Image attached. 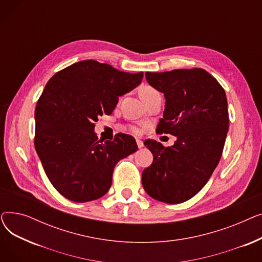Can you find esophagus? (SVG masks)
Segmentation results:
<instances>
[{
	"mask_svg": "<svg viewBox=\"0 0 262 262\" xmlns=\"http://www.w3.org/2000/svg\"><path fill=\"white\" fill-rule=\"evenodd\" d=\"M136 141H137V145H138V147H139V148L143 147V141H142V140H140V139H137Z\"/></svg>",
	"mask_w": 262,
	"mask_h": 262,
	"instance_id": "1",
	"label": "esophagus"
}]
</instances>
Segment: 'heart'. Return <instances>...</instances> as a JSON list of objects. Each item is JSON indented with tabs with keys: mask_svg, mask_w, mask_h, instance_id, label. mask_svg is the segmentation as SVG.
<instances>
[{
	"mask_svg": "<svg viewBox=\"0 0 262 262\" xmlns=\"http://www.w3.org/2000/svg\"><path fill=\"white\" fill-rule=\"evenodd\" d=\"M156 91H157V90H155V89L152 88V87H144V88L141 90V92H140V96H141V95H144V94H148V93H153V92H156ZM132 129H133L134 133H138V128H137V127H133Z\"/></svg>",
	"mask_w": 262,
	"mask_h": 262,
	"instance_id": "heart-1",
	"label": "heart"
}]
</instances>
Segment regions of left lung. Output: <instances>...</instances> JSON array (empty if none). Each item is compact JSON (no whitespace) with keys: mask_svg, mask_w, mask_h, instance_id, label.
<instances>
[{"mask_svg":"<svg viewBox=\"0 0 262 262\" xmlns=\"http://www.w3.org/2000/svg\"><path fill=\"white\" fill-rule=\"evenodd\" d=\"M148 84L166 99L156 133L176 137L172 146L147 139L153 163L142 172L146 193L167 204L193 198L208 182L221 159L228 132L223 87L200 68L146 72Z\"/></svg>","mask_w":262,"mask_h":262,"instance_id":"8db88e82","label":"left lung"}]
</instances>
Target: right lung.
I'll return each instance as SVG.
<instances>
[{
  "label": "right lung",
  "instance_id": "add662e5",
  "mask_svg": "<svg viewBox=\"0 0 262 262\" xmlns=\"http://www.w3.org/2000/svg\"><path fill=\"white\" fill-rule=\"evenodd\" d=\"M142 77L143 72H122L88 59L48 81L35 109V148L51 184L66 199L85 203L105 195L117 162L138 149L126 134L98 140L94 122L112 114L119 96L139 86Z\"/></svg>",
  "mask_w": 262,
  "mask_h": 262
}]
</instances>
